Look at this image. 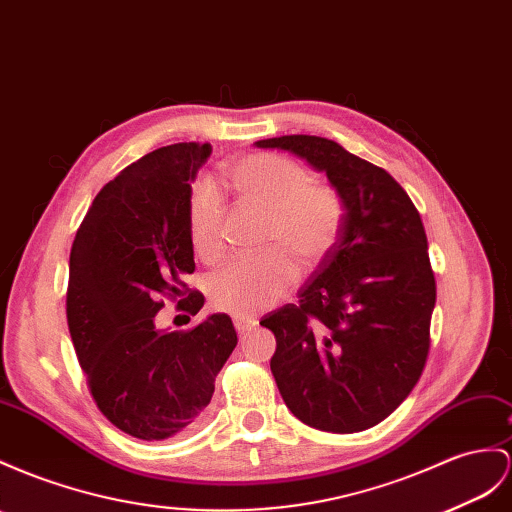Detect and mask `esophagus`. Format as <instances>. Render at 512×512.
<instances>
[{"instance_id": "34e87169", "label": "esophagus", "mask_w": 512, "mask_h": 512, "mask_svg": "<svg viewBox=\"0 0 512 512\" xmlns=\"http://www.w3.org/2000/svg\"><path fill=\"white\" fill-rule=\"evenodd\" d=\"M233 324H235V331H238L240 335H244V333L251 331L257 322L255 320H248V318H233Z\"/></svg>"}]
</instances>
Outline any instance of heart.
I'll return each instance as SVG.
<instances>
[{
  "instance_id": "b5f03b06",
  "label": "heart",
  "mask_w": 512,
  "mask_h": 512,
  "mask_svg": "<svg viewBox=\"0 0 512 512\" xmlns=\"http://www.w3.org/2000/svg\"><path fill=\"white\" fill-rule=\"evenodd\" d=\"M231 188L248 205L268 212L264 244L272 251L238 259L209 283V298L218 311L251 318L290 290L305 270L320 266L342 235L346 205L326 183H313L307 170L272 153H253L227 166ZM222 199L212 183H196L188 203V231L194 253L205 264L222 257Z\"/></svg>"
}]
</instances>
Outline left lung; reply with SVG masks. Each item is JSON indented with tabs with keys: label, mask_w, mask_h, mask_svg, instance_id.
<instances>
[{
	"label": "left lung",
	"mask_w": 512,
	"mask_h": 512,
	"mask_svg": "<svg viewBox=\"0 0 512 512\" xmlns=\"http://www.w3.org/2000/svg\"><path fill=\"white\" fill-rule=\"evenodd\" d=\"M255 144L303 157L346 205L339 242L298 303L259 322L277 337L274 381L311 428H372L409 396L428 359L437 283L422 218L387 170L335 140L298 134Z\"/></svg>",
	"instance_id": "8db88e82"
}]
</instances>
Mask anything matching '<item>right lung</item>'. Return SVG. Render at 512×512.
Masks as SVG:
<instances>
[{
	"instance_id": "1",
	"label": "right lung",
	"mask_w": 512,
	"mask_h": 512,
	"mask_svg": "<svg viewBox=\"0 0 512 512\" xmlns=\"http://www.w3.org/2000/svg\"><path fill=\"white\" fill-rule=\"evenodd\" d=\"M212 147L155 149L101 188L77 229L69 261V333L99 411L142 441L201 422L238 333L227 313L190 331H160L164 298L196 316L205 298L183 283L194 272L188 231L192 181Z\"/></svg>"
}]
</instances>
